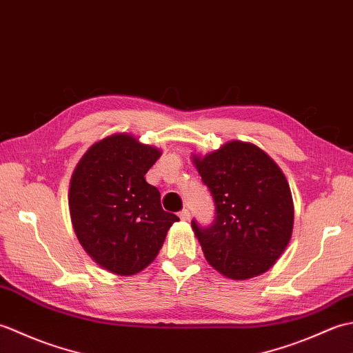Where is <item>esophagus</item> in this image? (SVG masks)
Here are the masks:
<instances>
[{
    "label": "esophagus",
    "mask_w": 353,
    "mask_h": 353,
    "mask_svg": "<svg viewBox=\"0 0 353 353\" xmlns=\"http://www.w3.org/2000/svg\"><path fill=\"white\" fill-rule=\"evenodd\" d=\"M179 216H181L182 221H190L191 219V212L188 211V209H182L181 212H179Z\"/></svg>",
    "instance_id": "34e87169"
}]
</instances>
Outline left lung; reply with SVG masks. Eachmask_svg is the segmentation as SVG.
<instances>
[{"label":"left lung","mask_w":353,"mask_h":353,"mask_svg":"<svg viewBox=\"0 0 353 353\" xmlns=\"http://www.w3.org/2000/svg\"><path fill=\"white\" fill-rule=\"evenodd\" d=\"M192 162L215 205L211 226L191 223L206 261L235 281L265 273L287 249L294 223L282 170L264 150L243 141L192 154Z\"/></svg>","instance_id":"8db88e82"}]
</instances>
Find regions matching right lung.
I'll return each mask as SVG.
<instances>
[{"instance_id": "add662e5", "label": "right lung", "mask_w": 353, "mask_h": 353, "mask_svg": "<svg viewBox=\"0 0 353 353\" xmlns=\"http://www.w3.org/2000/svg\"><path fill=\"white\" fill-rule=\"evenodd\" d=\"M161 150L115 133L94 145L77 163L70 183L72 228L85 252L118 276H132L152 264L174 214L165 212L161 192L145 172Z\"/></svg>"}]
</instances>
